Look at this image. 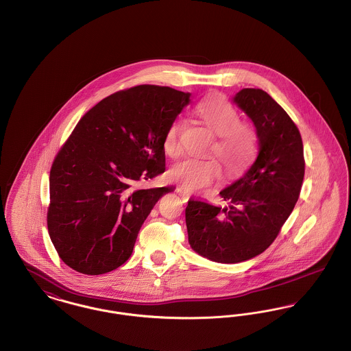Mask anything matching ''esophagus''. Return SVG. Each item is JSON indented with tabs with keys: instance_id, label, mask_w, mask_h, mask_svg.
<instances>
[{
	"instance_id": "34e87169",
	"label": "esophagus",
	"mask_w": 351,
	"mask_h": 351,
	"mask_svg": "<svg viewBox=\"0 0 351 351\" xmlns=\"http://www.w3.org/2000/svg\"><path fill=\"white\" fill-rule=\"evenodd\" d=\"M178 193L180 195V197L183 199V202H186L188 201V199H189V193L186 192V191H184L183 188H178Z\"/></svg>"
}]
</instances>
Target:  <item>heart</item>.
Listing matches in <instances>:
<instances>
[{"mask_svg": "<svg viewBox=\"0 0 351 351\" xmlns=\"http://www.w3.org/2000/svg\"><path fill=\"white\" fill-rule=\"evenodd\" d=\"M197 116L216 134L210 151L215 152L229 175H238L250 165L256 154V136L249 125L241 123L239 113L223 100L201 101L195 108ZM183 118H175L165 136V151L175 156L180 152ZM173 182L189 192H196L221 176V166L215 158H184L169 169Z\"/></svg>", "mask_w": 351, "mask_h": 351, "instance_id": "heart-1", "label": "heart"}]
</instances>
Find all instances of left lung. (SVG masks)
I'll return each instance as SVG.
<instances>
[{
	"instance_id": "8db88e82",
	"label": "left lung",
	"mask_w": 351,
	"mask_h": 351,
	"mask_svg": "<svg viewBox=\"0 0 351 351\" xmlns=\"http://www.w3.org/2000/svg\"><path fill=\"white\" fill-rule=\"evenodd\" d=\"M233 102L254 123L256 159L219 192L226 206L189 199L185 208L191 247L217 263H241L267 249L298 202L305 171L300 132L267 92L246 88Z\"/></svg>"
}]
</instances>
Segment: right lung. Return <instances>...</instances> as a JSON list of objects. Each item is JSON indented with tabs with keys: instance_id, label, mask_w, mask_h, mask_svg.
Listing matches in <instances>:
<instances>
[{
	"instance_id": "1",
	"label": "right lung",
	"mask_w": 351,
	"mask_h": 351,
	"mask_svg": "<svg viewBox=\"0 0 351 351\" xmlns=\"http://www.w3.org/2000/svg\"><path fill=\"white\" fill-rule=\"evenodd\" d=\"M169 86L138 85L85 113L50 172L47 226L62 261L101 275L132 255L141 226L175 186L139 188L166 171L168 126L191 101Z\"/></svg>"
}]
</instances>
